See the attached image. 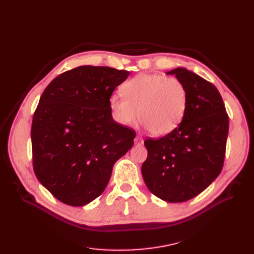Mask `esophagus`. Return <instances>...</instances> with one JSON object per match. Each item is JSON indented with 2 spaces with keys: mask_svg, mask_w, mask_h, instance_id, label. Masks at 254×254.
<instances>
[{
  "mask_svg": "<svg viewBox=\"0 0 254 254\" xmlns=\"http://www.w3.org/2000/svg\"><path fill=\"white\" fill-rule=\"evenodd\" d=\"M143 139H142V137H140V136H137L136 138H135V145H137V146H141L142 144H143Z\"/></svg>",
  "mask_w": 254,
  "mask_h": 254,
  "instance_id": "34e87169",
  "label": "esophagus"
}]
</instances>
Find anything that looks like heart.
Here are the masks:
<instances>
[{
	"label": "heart",
	"instance_id": "heart-1",
	"mask_svg": "<svg viewBox=\"0 0 254 254\" xmlns=\"http://www.w3.org/2000/svg\"><path fill=\"white\" fill-rule=\"evenodd\" d=\"M125 96L113 95L109 106L115 122L135 126L140 118L151 135L170 134L182 122L188 91L181 80L161 74H139L123 85Z\"/></svg>",
	"mask_w": 254,
	"mask_h": 254
}]
</instances>
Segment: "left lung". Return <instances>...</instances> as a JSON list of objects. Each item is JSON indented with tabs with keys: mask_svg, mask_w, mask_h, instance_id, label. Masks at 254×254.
I'll list each match as a JSON object with an SVG mask.
<instances>
[{
	"mask_svg": "<svg viewBox=\"0 0 254 254\" xmlns=\"http://www.w3.org/2000/svg\"><path fill=\"white\" fill-rule=\"evenodd\" d=\"M188 91L179 126L157 140L147 139L142 175L148 190L169 203H181L205 190L223 166L229 116L217 88L184 68L171 70Z\"/></svg>",
	"mask_w": 254,
	"mask_h": 254,
	"instance_id": "obj_1",
	"label": "left lung"
}]
</instances>
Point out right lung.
<instances>
[{
    "label": "right lung",
    "mask_w": 254,
    "mask_h": 254,
    "mask_svg": "<svg viewBox=\"0 0 254 254\" xmlns=\"http://www.w3.org/2000/svg\"><path fill=\"white\" fill-rule=\"evenodd\" d=\"M129 72L81 65L56 77L40 98L32 123L36 177L64 204L97 198L136 132L112 117L109 99Z\"/></svg>",
    "instance_id": "1"
}]
</instances>
